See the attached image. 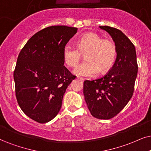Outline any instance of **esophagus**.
Listing matches in <instances>:
<instances>
[{"label": "esophagus", "instance_id": "esophagus-1", "mask_svg": "<svg viewBox=\"0 0 151 151\" xmlns=\"http://www.w3.org/2000/svg\"><path fill=\"white\" fill-rule=\"evenodd\" d=\"M78 79H79V80H81V81H84V79H83V78H82V77H78Z\"/></svg>", "mask_w": 151, "mask_h": 151}]
</instances>
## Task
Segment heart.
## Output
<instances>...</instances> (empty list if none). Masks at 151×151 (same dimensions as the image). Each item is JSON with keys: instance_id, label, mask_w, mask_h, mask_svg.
Returning <instances> with one entry per match:
<instances>
[{"instance_id": "heart-1", "label": "heart", "mask_w": 151, "mask_h": 151, "mask_svg": "<svg viewBox=\"0 0 151 151\" xmlns=\"http://www.w3.org/2000/svg\"><path fill=\"white\" fill-rule=\"evenodd\" d=\"M85 62L74 70V73L83 77H93L100 71L105 73L114 65L117 56V47L113 40L103 38L95 33H88L79 37L77 47L66 45L63 57L67 66L74 68L79 64L83 55Z\"/></svg>"}]
</instances>
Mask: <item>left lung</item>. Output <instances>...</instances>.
I'll return each instance as SVG.
<instances>
[{
    "instance_id": "8db88e82",
    "label": "left lung",
    "mask_w": 151,
    "mask_h": 151,
    "mask_svg": "<svg viewBox=\"0 0 151 151\" xmlns=\"http://www.w3.org/2000/svg\"><path fill=\"white\" fill-rule=\"evenodd\" d=\"M100 28L113 38L117 57L106 75L83 82V94L91 115L107 120L117 115L132 97L138 65L134 45L121 30L106 26Z\"/></svg>"
}]
</instances>
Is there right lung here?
I'll return each mask as SVG.
<instances>
[{
  "label": "right lung",
  "mask_w": 151,
  "mask_h": 151,
  "mask_svg": "<svg viewBox=\"0 0 151 151\" xmlns=\"http://www.w3.org/2000/svg\"><path fill=\"white\" fill-rule=\"evenodd\" d=\"M77 28L53 26L40 30L21 50L14 71L15 94L24 113L37 123L56 117L76 76L65 67L63 51Z\"/></svg>",
  "instance_id": "add662e5"
}]
</instances>
